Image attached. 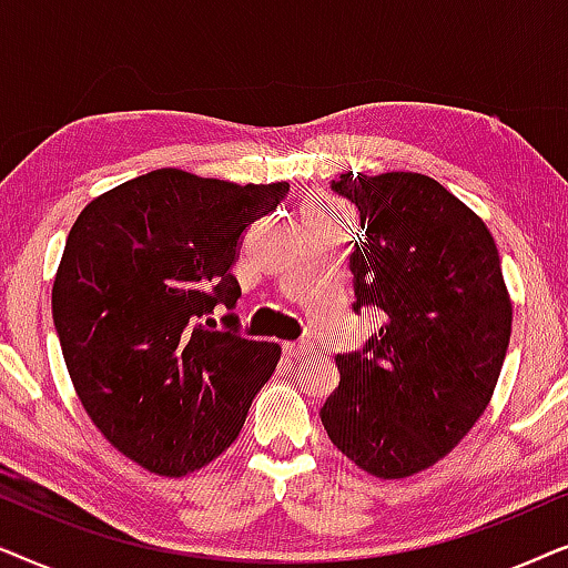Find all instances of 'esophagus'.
<instances>
[{"label":"esophagus","instance_id":"1","mask_svg":"<svg viewBox=\"0 0 568 568\" xmlns=\"http://www.w3.org/2000/svg\"><path fill=\"white\" fill-rule=\"evenodd\" d=\"M314 351L312 343H285L283 345V353L288 355V358H304V355H308Z\"/></svg>","mask_w":568,"mask_h":568}]
</instances>
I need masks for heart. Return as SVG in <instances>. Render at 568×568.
<instances>
[{
    "instance_id": "1",
    "label": "heart",
    "mask_w": 568,
    "mask_h": 568,
    "mask_svg": "<svg viewBox=\"0 0 568 568\" xmlns=\"http://www.w3.org/2000/svg\"><path fill=\"white\" fill-rule=\"evenodd\" d=\"M314 210H322V213H332V210H329V205H324V202H320V205H316Z\"/></svg>"
}]
</instances>
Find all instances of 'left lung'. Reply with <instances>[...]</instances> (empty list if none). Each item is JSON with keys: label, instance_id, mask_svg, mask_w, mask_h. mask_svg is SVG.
Masks as SVG:
<instances>
[{"label": "left lung", "instance_id": "8db88e82", "mask_svg": "<svg viewBox=\"0 0 568 568\" xmlns=\"http://www.w3.org/2000/svg\"><path fill=\"white\" fill-rule=\"evenodd\" d=\"M366 239L351 256L355 308L384 314L363 353L337 355L322 407L329 442L363 473L410 478L447 457L494 397L511 298L480 215L413 171L339 173Z\"/></svg>", "mask_w": 568, "mask_h": 568}]
</instances>
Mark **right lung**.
<instances>
[{
	"label": "right lung",
	"instance_id": "obj_1",
	"mask_svg": "<svg viewBox=\"0 0 568 568\" xmlns=\"http://www.w3.org/2000/svg\"><path fill=\"white\" fill-rule=\"evenodd\" d=\"M285 194L158 169L98 194L67 236L51 291L67 372L105 442L150 473L221 457L275 372V343L200 322L236 306L241 233Z\"/></svg>",
	"mask_w": 568,
	"mask_h": 568
}]
</instances>
